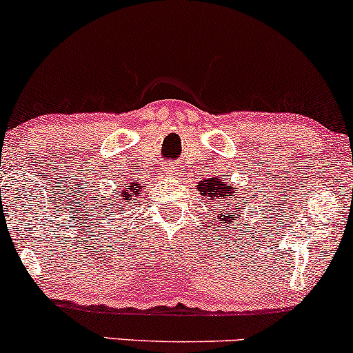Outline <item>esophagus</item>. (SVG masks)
Masks as SVG:
<instances>
[{
	"label": "esophagus",
	"instance_id": "1",
	"mask_svg": "<svg viewBox=\"0 0 353 353\" xmlns=\"http://www.w3.org/2000/svg\"><path fill=\"white\" fill-rule=\"evenodd\" d=\"M178 166L175 165V163H172V161H170V163H165V166H163V173L165 175H170V176H173V175H176L178 173Z\"/></svg>",
	"mask_w": 353,
	"mask_h": 353
}]
</instances>
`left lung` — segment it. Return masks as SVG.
<instances>
[{"instance_id": "8db88e82", "label": "left lung", "mask_w": 353, "mask_h": 353, "mask_svg": "<svg viewBox=\"0 0 353 353\" xmlns=\"http://www.w3.org/2000/svg\"><path fill=\"white\" fill-rule=\"evenodd\" d=\"M196 190L200 192L201 196L210 198L213 201H219V205H215L216 210V220L223 225H233V221H239L241 216V205L247 203V196H243V192L235 190L233 185H228L227 181L221 180L220 176L207 178V180H201L196 185ZM236 204L239 205V209H235ZM236 213L233 214L232 212Z\"/></svg>"}]
</instances>
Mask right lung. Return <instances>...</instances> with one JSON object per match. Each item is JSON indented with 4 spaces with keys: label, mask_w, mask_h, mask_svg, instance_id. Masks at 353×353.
Returning <instances> with one entry per match:
<instances>
[{
    "label": "right lung",
    "mask_w": 353,
    "mask_h": 353,
    "mask_svg": "<svg viewBox=\"0 0 353 353\" xmlns=\"http://www.w3.org/2000/svg\"><path fill=\"white\" fill-rule=\"evenodd\" d=\"M140 192H141L140 185L132 183L130 185V188H125L123 192L120 193V196H121V200H132V196H138L140 195ZM114 208H120L121 212H123V207L120 205V201H117V203H114Z\"/></svg>",
    "instance_id": "1"
}]
</instances>
